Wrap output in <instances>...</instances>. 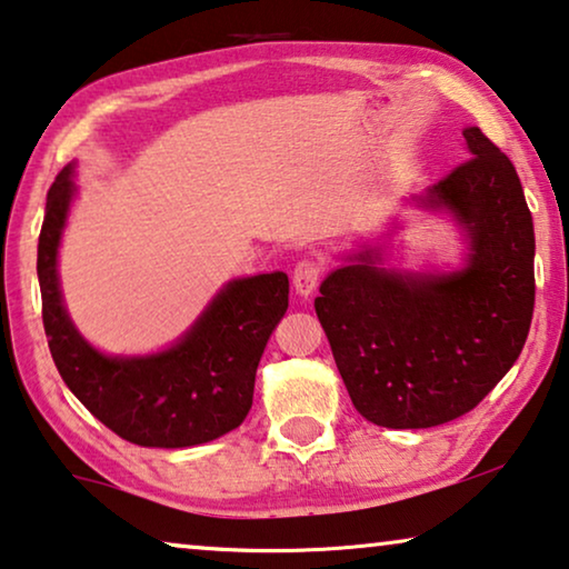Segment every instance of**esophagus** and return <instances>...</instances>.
<instances>
[{
  "label": "esophagus",
  "instance_id": "34e87169",
  "mask_svg": "<svg viewBox=\"0 0 569 569\" xmlns=\"http://www.w3.org/2000/svg\"><path fill=\"white\" fill-rule=\"evenodd\" d=\"M319 278H322V262L315 260V258L301 260L299 266L293 268V288H296V293L309 296L317 288Z\"/></svg>",
  "mask_w": 569,
  "mask_h": 569
}]
</instances>
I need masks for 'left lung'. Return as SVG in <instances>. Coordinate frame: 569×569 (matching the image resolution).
I'll return each mask as SVG.
<instances>
[{"instance_id": "left-lung-1", "label": "left lung", "mask_w": 569, "mask_h": 569, "mask_svg": "<svg viewBox=\"0 0 569 569\" xmlns=\"http://www.w3.org/2000/svg\"><path fill=\"white\" fill-rule=\"evenodd\" d=\"M469 159L418 201L446 208L469 239L467 266L418 276L348 254L315 309L356 410L383 428H433L482 402L521 356L533 317V221L510 159L463 128Z\"/></svg>"}]
</instances>
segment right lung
<instances>
[{"label":"right lung","instance_id":"add662e5","mask_svg":"<svg viewBox=\"0 0 569 569\" xmlns=\"http://www.w3.org/2000/svg\"><path fill=\"white\" fill-rule=\"evenodd\" d=\"M71 172L69 164L56 174L38 237L43 327L63 383L102 426L136 446L188 448L239 428L252 407L262 350L288 309V276L276 270L227 283L162 353H100L71 325L56 270L74 198Z\"/></svg>","mask_w":569,"mask_h":569}]
</instances>
